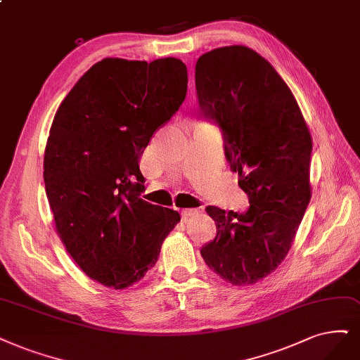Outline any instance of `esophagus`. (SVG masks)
Instances as JSON below:
<instances>
[{
  "label": "esophagus",
  "mask_w": 360,
  "mask_h": 360,
  "mask_svg": "<svg viewBox=\"0 0 360 360\" xmlns=\"http://www.w3.org/2000/svg\"><path fill=\"white\" fill-rule=\"evenodd\" d=\"M181 214H182V217H193V215H195L197 214V209H182L181 210Z\"/></svg>",
  "instance_id": "34e87169"
}]
</instances>
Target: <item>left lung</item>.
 Here are the masks:
<instances>
[{"instance_id":"left-lung-1","label":"left lung","mask_w":360,"mask_h":360,"mask_svg":"<svg viewBox=\"0 0 360 360\" xmlns=\"http://www.w3.org/2000/svg\"><path fill=\"white\" fill-rule=\"evenodd\" d=\"M200 117L218 124L225 158L249 197L243 214L207 206L217 237L200 254L236 286L254 285L288 255L311 198V135L269 60L245 46L210 50L195 63Z\"/></svg>"}]
</instances>
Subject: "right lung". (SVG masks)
Returning <instances> with one entry per match:
<instances>
[{"label":"right lung","mask_w":360,"mask_h":360,"mask_svg":"<svg viewBox=\"0 0 360 360\" xmlns=\"http://www.w3.org/2000/svg\"><path fill=\"white\" fill-rule=\"evenodd\" d=\"M176 58H105L78 79L53 120L44 184L56 231L90 278L124 289L157 262L181 221L176 210L139 197V160L154 131L187 95Z\"/></svg>","instance_id":"obj_1"}]
</instances>
